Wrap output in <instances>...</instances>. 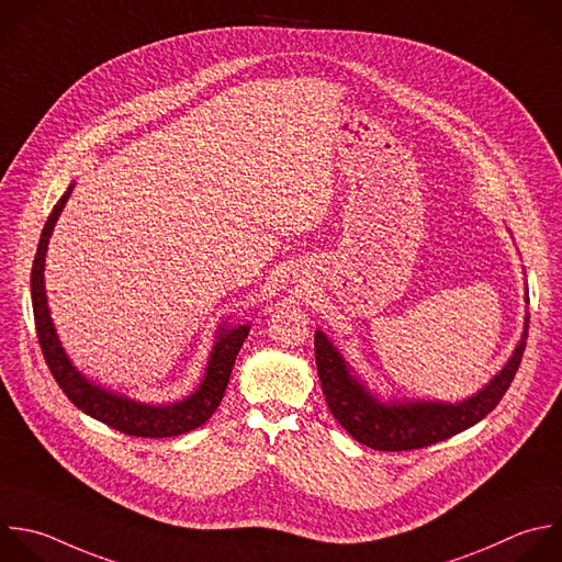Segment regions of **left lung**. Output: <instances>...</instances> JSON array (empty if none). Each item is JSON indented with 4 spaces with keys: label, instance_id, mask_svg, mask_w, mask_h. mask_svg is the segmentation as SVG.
<instances>
[{
    "label": "left lung",
    "instance_id": "8db88e82",
    "mask_svg": "<svg viewBox=\"0 0 562 562\" xmlns=\"http://www.w3.org/2000/svg\"><path fill=\"white\" fill-rule=\"evenodd\" d=\"M527 326L529 317L525 319L520 344L516 346L514 355L498 375L479 395L454 406L443 402L380 404L350 375L341 355L333 348L326 335L317 330L315 363L322 382V393L326 397L330 415L359 443L382 452L426 448L468 430L498 406L520 366L527 341Z\"/></svg>",
    "mask_w": 562,
    "mask_h": 562
}]
</instances>
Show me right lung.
Listing matches in <instances>:
<instances>
[{"mask_svg":"<svg viewBox=\"0 0 562 562\" xmlns=\"http://www.w3.org/2000/svg\"><path fill=\"white\" fill-rule=\"evenodd\" d=\"M70 194H72V184L68 187V192L59 199V203L53 207V212L46 221V227L42 232L37 254L33 260V271H31V293H33L37 339H40L46 366L50 368L55 382L59 384L64 395L79 411H83L92 419H97L127 437L162 439V437L184 435V432L203 426L216 413L218 404L225 397V389L229 384L232 370H234L236 357L243 348V341L249 335V326H236V328L221 330L201 389L192 397H187L184 402H178L171 406H147V404H136L125 397L110 395V393L101 391L99 386L88 384L79 375V370L70 363V359L66 357V352L57 339V333L50 322L48 306H46V293H44V262H46L48 240H50L55 223H57L66 201L70 199Z\"/></svg>","mask_w":562,"mask_h":562,"instance_id":"right-lung-1","label":"right lung"}]
</instances>
